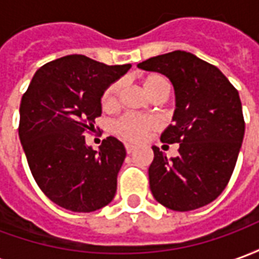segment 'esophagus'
<instances>
[{"instance_id":"esophagus-1","label":"esophagus","mask_w":259,"mask_h":259,"mask_svg":"<svg viewBox=\"0 0 259 259\" xmlns=\"http://www.w3.org/2000/svg\"><path fill=\"white\" fill-rule=\"evenodd\" d=\"M124 148H126V152H127V154H132V152L135 151L136 147L132 146V144H126V146H124Z\"/></svg>"}]
</instances>
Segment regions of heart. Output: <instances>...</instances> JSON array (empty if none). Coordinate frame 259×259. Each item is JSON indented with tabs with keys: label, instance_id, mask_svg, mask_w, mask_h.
Here are the masks:
<instances>
[{
	"label": "heart",
	"instance_id": "heart-1",
	"mask_svg": "<svg viewBox=\"0 0 259 259\" xmlns=\"http://www.w3.org/2000/svg\"><path fill=\"white\" fill-rule=\"evenodd\" d=\"M141 87H143V91L151 100H155V98L165 100V97L168 96V83L159 74H148L146 77H143ZM119 90H120L119 83H113L105 90L101 98V105L104 111H111L116 107ZM158 127H159V123L154 118L123 115L112 123V133L124 141L140 143L144 139H147L148 135H151L152 132L158 130Z\"/></svg>",
	"mask_w": 259,
	"mask_h": 259
}]
</instances>
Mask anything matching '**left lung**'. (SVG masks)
<instances>
[{"instance_id":"obj_1","label":"left lung","mask_w":259,"mask_h":259,"mask_svg":"<svg viewBox=\"0 0 259 259\" xmlns=\"http://www.w3.org/2000/svg\"><path fill=\"white\" fill-rule=\"evenodd\" d=\"M137 68L166 76L175 90L174 123L161 141L178 143L179 154L168 158L152 147L148 178L154 198L179 212L209 204L228 185L244 137L239 93L217 66L180 50Z\"/></svg>"}]
</instances>
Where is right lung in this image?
Returning <instances> with one entry per match:
<instances>
[{
	"instance_id": "right-lung-1",
	"label": "right lung",
	"mask_w": 259,
	"mask_h": 259,
	"mask_svg": "<svg viewBox=\"0 0 259 259\" xmlns=\"http://www.w3.org/2000/svg\"><path fill=\"white\" fill-rule=\"evenodd\" d=\"M130 68L68 55L38 69L22 97L19 139L29 168L42 193L65 209L97 211L115 197L124 146L109 136L96 151L84 132L101 115L104 91Z\"/></svg>"
}]
</instances>
